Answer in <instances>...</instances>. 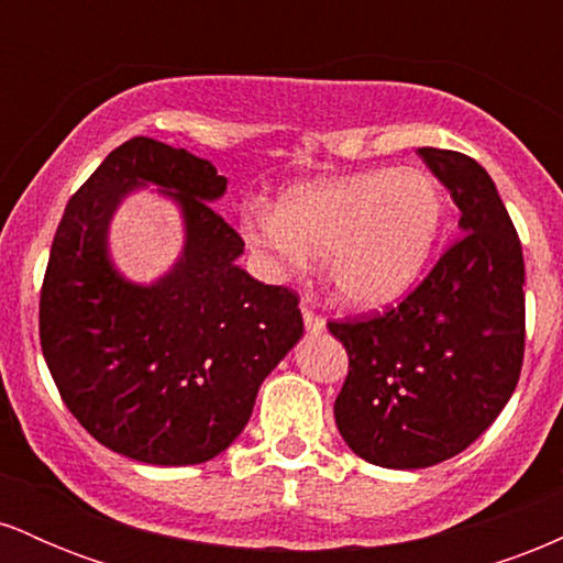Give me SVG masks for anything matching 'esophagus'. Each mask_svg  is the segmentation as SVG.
<instances>
[{
    "label": "esophagus",
    "mask_w": 563,
    "mask_h": 563,
    "mask_svg": "<svg viewBox=\"0 0 563 563\" xmlns=\"http://www.w3.org/2000/svg\"><path fill=\"white\" fill-rule=\"evenodd\" d=\"M301 312H303V325H307L309 333H322V331H325V318H322V314L312 312V309H307V307H303Z\"/></svg>",
    "instance_id": "esophagus-1"
}]
</instances>
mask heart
<instances>
[{
	"instance_id": "1",
	"label": "heart",
	"mask_w": 563,
	"mask_h": 563,
	"mask_svg": "<svg viewBox=\"0 0 563 563\" xmlns=\"http://www.w3.org/2000/svg\"><path fill=\"white\" fill-rule=\"evenodd\" d=\"M442 185L421 166L367 169L288 187L275 209L249 206L243 241L275 280L303 275L325 256L335 299L380 309L423 275L444 228Z\"/></svg>"
}]
</instances>
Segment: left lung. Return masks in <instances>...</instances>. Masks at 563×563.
Listing matches in <instances>:
<instances>
[{
  "label": "left lung",
  "mask_w": 563,
  "mask_h": 563,
  "mask_svg": "<svg viewBox=\"0 0 563 563\" xmlns=\"http://www.w3.org/2000/svg\"><path fill=\"white\" fill-rule=\"evenodd\" d=\"M461 209V241L399 307L328 322L349 354L333 412L354 455L426 468L479 439L525 360V256L497 187L474 158L421 147Z\"/></svg>",
  "instance_id": "obj_1"
}]
</instances>
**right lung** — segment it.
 <instances>
[{
    "mask_svg": "<svg viewBox=\"0 0 563 563\" xmlns=\"http://www.w3.org/2000/svg\"><path fill=\"white\" fill-rule=\"evenodd\" d=\"M147 184L178 203L186 245L142 287L107 254L120 200ZM214 164L134 137L108 153L57 224L38 335L63 402L97 442L151 466H196L249 423L262 380L303 333L299 299L238 267L243 238L214 211Z\"/></svg>",
    "mask_w": 563,
    "mask_h": 563,
    "instance_id": "add662e5",
    "label": "right lung"
}]
</instances>
